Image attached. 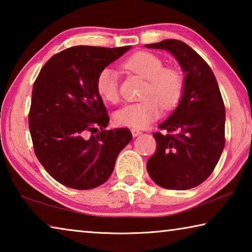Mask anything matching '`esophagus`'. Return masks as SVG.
Segmentation results:
<instances>
[{
	"label": "esophagus",
	"instance_id": "34e87169",
	"mask_svg": "<svg viewBox=\"0 0 252 252\" xmlns=\"http://www.w3.org/2000/svg\"><path fill=\"white\" fill-rule=\"evenodd\" d=\"M131 133H132V135H133V136H138V135L141 134L142 132L140 131V130H138V129H132L131 130Z\"/></svg>",
	"mask_w": 252,
	"mask_h": 252
}]
</instances>
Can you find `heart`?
Masks as SVG:
<instances>
[{
  "label": "heart",
  "mask_w": 252,
  "mask_h": 252,
  "mask_svg": "<svg viewBox=\"0 0 252 252\" xmlns=\"http://www.w3.org/2000/svg\"><path fill=\"white\" fill-rule=\"evenodd\" d=\"M163 65L161 58L147 51L132 54L123 62L126 71L146 79L147 83L141 93L142 101L117 111V125L143 129L161 116L162 105L170 110L179 104L185 91V79L177 69ZM95 89L104 101L117 103L120 99L117 72L111 67L102 69L96 75Z\"/></svg>",
  "instance_id": "obj_1"
}]
</instances>
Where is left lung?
Segmentation results:
<instances>
[{
    "label": "left lung",
    "instance_id": "obj_1",
    "mask_svg": "<svg viewBox=\"0 0 252 252\" xmlns=\"http://www.w3.org/2000/svg\"><path fill=\"white\" fill-rule=\"evenodd\" d=\"M167 50L186 72L185 91L177 109L155 132L157 149L147 169L157 185L187 190L206 180L224 148V103L211 67L185 42L164 40L147 44Z\"/></svg>",
    "mask_w": 252,
    "mask_h": 252
}]
</instances>
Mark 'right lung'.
Instances as JSON below:
<instances>
[{"instance_id":"right-lung-1","label":"right lung","mask_w":252,"mask_h":252,"mask_svg":"<svg viewBox=\"0 0 252 252\" xmlns=\"http://www.w3.org/2000/svg\"><path fill=\"white\" fill-rule=\"evenodd\" d=\"M130 48L72 46L54 54L33 84L29 127L34 152L63 186L78 190L101 186L132 140L126 127L105 129L110 118L95 89L97 73Z\"/></svg>"}]
</instances>
